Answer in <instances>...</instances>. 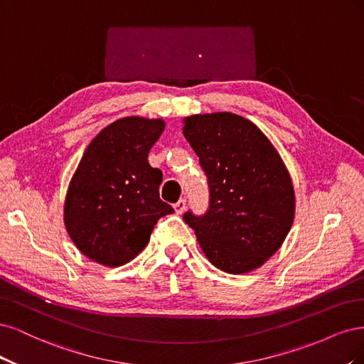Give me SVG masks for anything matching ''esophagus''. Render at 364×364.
Here are the masks:
<instances>
[{
	"label": "esophagus",
	"instance_id": "1",
	"mask_svg": "<svg viewBox=\"0 0 364 364\" xmlns=\"http://www.w3.org/2000/svg\"><path fill=\"white\" fill-rule=\"evenodd\" d=\"M173 210H175V213H177V215H181L186 210V199H180L178 203H175Z\"/></svg>",
	"mask_w": 364,
	"mask_h": 364
}]
</instances>
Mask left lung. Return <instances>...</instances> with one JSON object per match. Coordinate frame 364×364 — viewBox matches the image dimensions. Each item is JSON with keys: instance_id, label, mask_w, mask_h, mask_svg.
<instances>
[{"instance_id": "left-lung-1", "label": "left lung", "mask_w": 364, "mask_h": 364, "mask_svg": "<svg viewBox=\"0 0 364 364\" xmlns=\"http://www.w3.org/2000/svg\"><path fill=\"white\" fill-rule=\"evenodd\" d=\"M183 124L210 189L207 213L187 212L184 222L215 267L251 272L279 250L293 224L290 173L271 140L239 114H192Z\"/></svg>"}]
</instances>
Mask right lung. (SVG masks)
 Instances as JSON below:
<instances>
[{
	"mask_svg": "<svg viewBox=\"0 0 364 364\" xmlns=\"http://www.w3.org/2000/svg\"><path fill=\"white\" fill-rule=\"evenodd\" d=\"M165 130L163 119L127 116L107 125L86 148L65 198L63 219L81 254L118 267L144 251L161 216L160 169L148 163L149 149Z\"/></svg>",
	"mask_w": 364,
	"mask_h": 364,
	"instance_id": "right-lung-1",
	"label": "right lung"
}]
</instances>
